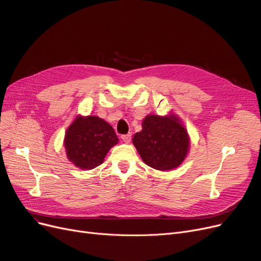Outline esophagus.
<instances>
[{
	"mask_svg": "<svg viewBox=\"0 0 261 261\" xmlns=\"http://www.w3.org/2000/svg\"><path fill=\"white\" fill-rule=\"evenodd\" d=\"M121 139H122L123 143L129 144V143H130V141H131V133H128V134H124V135H122Z\"/></svg>",
	"mask_w": 261,
	"mask_h": 261,
	"instance_id": "34e87169",
	"label": "esophagus"
}]
</instances>
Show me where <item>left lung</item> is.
Instances as JSON below:
<instances>
[{
    "label": "left lung",
    "instance_id": "left-lung-1",
    "mask_svg": "<svg viewBox=\"0 0 261 261\" xmlns=\"http://www.w3.org/2000/svg\"><path fill=\"white\" fill-rule=\"evenodd\" d=\"M132 143L145 164L166 172L185 161L191 141L181 119L169 113L165 116L147 115L142 121V131L134 134Z\"/></svg>",
    "mask_w": 261,
    "mask_h": 261
}]
</instances>
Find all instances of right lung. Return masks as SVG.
<instances>
[{"label":"right lung","mask_w":261,"mask_h":261,"mask_svg":"<svg viewBox=\"0 0 261 261\" xmlns=\"http://www.w3.org/2000/svg\"><path fill=\"white\" fill-rule=\"evenodd\" d=\"M117 143L118 138L111 124L94 115H77L64 138L68 160L84 171L102 164L107 153Z\"/></svg>","instance_id":"right-lung-1"}]
</instances>
